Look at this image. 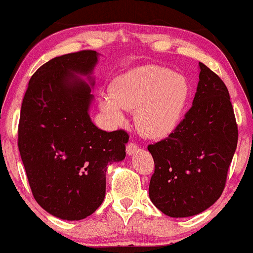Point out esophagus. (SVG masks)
Returning a JSON list of instances; mask_svg holds the SVG:
<instances>
[{"label": "esophagus", "mask_w": 253, "mask_h": 253, "mask_svg": "<svg viewBox=\"0 0 253 253\" xmlns=\"http://www.w3.org/2000/svg\"><path fill=\"white\" fill-rule=\"evenodd\" d=\"M137 151H138V145L136 144V143H134V142L128 143L127 146H126V152H127L128 156H131V154L136 153Z\"/></svg>", "instance_id": "34e87169"}]
</instances>
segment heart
I'll use <instances>...</instances> for the list:
<instances>
[{"instance_id": "heart-1", "label": "heart", "mask_w": 253, "mask_h": 253, "mask_svg": "<svg viewBox=\"0 0 253 253\" xmlns=\"http://www.w3.org/2000/svg\"><path fill=\"white\" fill-rule=\"evenodd\" d=\"M193 88L188 79L161 67H139L112 83V94L100 96V108L114 124L125 122L124 108L136 110L138 130L149 138L174 133L186 114Z\"/></svg>"}]
</instances>
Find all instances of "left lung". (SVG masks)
Here are the masks:
<instances>
[{
  "instance_id": "1",
  "label": "left lung",
  "mask_w": 253,
  "mask_h": 253,
  "mask_svg": "<svg viewBox=\"0 0 253 253\" xmlns=\"http://www.w3.org/2000/svg\"><path fill=\"white\" fill-rule=\"evenodd\" d=\"M199 68L185 118L174 133L148 146L154 160L150 199L174 218L201 213L220 198L239 136L227 87L206 65Z\"/></svg>"
}]
</instances>
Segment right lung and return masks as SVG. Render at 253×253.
Segmentation results:
<instances>
[{"instance_id":"right-lung-1","label":"right lung","mask_w":253,"mask_h":253,"mask_svg":"<svg viewBox=\"0 0 253 253\" xmlns=\"http://www.w3.org/2000/svg\"><path fill=\"white\" fill-rule=\"evenodd\" d=\"M97 61L90 50L50 60L30 78L21 104L18 148L30 190L63 220L84 219L99 208L108 166L126 157V131L108 133L89 117Z\"/></svg>"}]
</instances>
